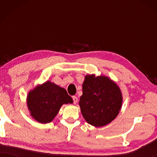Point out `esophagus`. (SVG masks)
Instances as JSON below:
<instances>
[{"instance_id":"esophagus-1","label":"esophagus","mask_w":157,"mask_h":157,"mask_svg":"<svg viewBox=\"0 0 157 157\" xmlns=\"http://www.w3.org/2000/svg\"><path fill=\"white\" fill-rule=\"evenodd\" d=\"M72 98H73V101H74V104H76L77 101H78V98H77L76 96H73Z\"/></svg>"}]
</instances>
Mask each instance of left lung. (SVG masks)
Returning a JSON list of instances; mask_svg holds the SVG:
<instances>
[{
  "mask_svg": "<svg viewBox=\"0 0 157 157\" xmlns=\"http://www.w3.org/2000/svg\"><path fill=\"white\" fill-rule=\"evenodd\" d=\"M122 94L119 87L105 76L86 75L79 105L86 121L101 127L113 121L121 110Z\"/></svg>",
  "mask_w": 157,
  "mask_h": 157,
  "instance_id": "left-lung-1",
  "label": "left lung"
}]
</instances>
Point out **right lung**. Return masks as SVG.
Masks as SVG:
<instances>
[{
  "instance_id": "add662e5",
  "label": "right lung",
  "mask_w": 157,
  "mask_h": 157,
  "mask_svg": "<svg viewBox=\"0 0 157 157\" xmlns=\"http://www.w3.org/2000/svg\"><path fill=\"white\" fill-rule=\"evenodd\" d=\"M72 103L65 89L49 81L34 88L27 96V106L31 117L42 124L52 121L62 105Z\"/></svg>"
}]
</instances>
